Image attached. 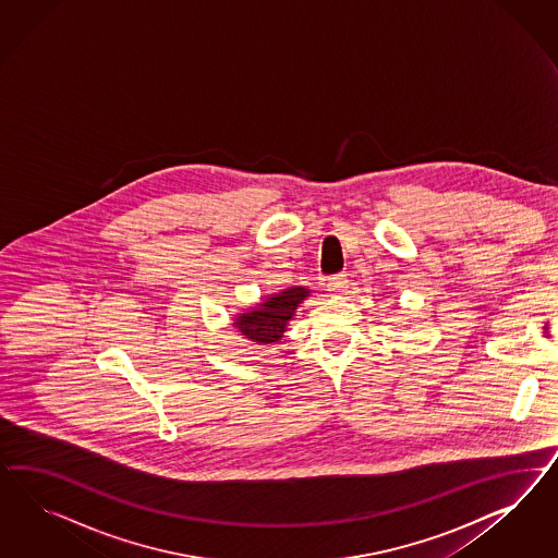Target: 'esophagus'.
Here are the masks:
<instances>
[{
	"label": "esophagus",
	"mask_w": 558,
	"mask_h": 558,
	"mask_svg": "<svg viewBox=\"0 0 558 558\" xmlns=\"http://www.w3.org/2000/svg\"><path fill=\"white\" fill-rule=\"evenodd\" d=\"M325 287H327V290H329V292H333V294H343V292L348 290V287H350V282H348L345 274H338V276L329 278Z\"/></svg>",
	"instance_id": "obj_1"
}]
</instances>
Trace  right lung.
<instances>
[{"label": "right lung", "instance_id": "add662e5", "mask_svg": "<svg viewBox=\"0 0 558 558\" xmlns=\"http://www.w3.org/2000/svg\"><path fill=\"white\" fill-rule=\"evenodd\" d=\"M311 296V290L304 287H290L264 296L255 306L233 317V327L239 336L254 341L257 345H274L288 331L296 308L304 299Z\"/></svg>", "mask_w": 558, "mask_h": 558}]
</instances>
